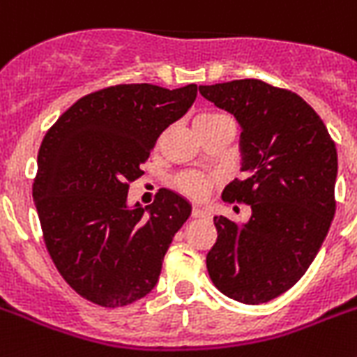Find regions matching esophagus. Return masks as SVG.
I'll return each instance as SVG.
<instances>
[{
  "label": "esophagus",
  "instance_id": "obj_1",
  "mask_svg": "<svg viewBox=\"0 0 357 357\" xmlns=\"http://www.w3.org/2000/svg\"><path fill=\"white\" fill-rule=\"evenodd\" d=\"M192 216L194 218H211V213L205 207H202V205H194Z\"/></svg>",
  "mask_w": 357,
  "mask_h": 357
}]
</instances>
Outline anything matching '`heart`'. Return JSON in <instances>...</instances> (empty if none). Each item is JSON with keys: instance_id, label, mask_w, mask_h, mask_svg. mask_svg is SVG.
Masks as SVG:
<instances>
[{"instance_id": "1", "label": "heart", "mask_w": 357, "mask_h": 357, "mask_svg": "<svg viewBox=\"0 0 357 357\" xmlns=\"http://www.w3.org/2000/svg\"><path fill=\"white\" fill-rule=\"evenodd\" d=\"M224 119L227 117L222 115V113L205 112L196 117V123L194 124H213V123H218V121H224ZM208 185H211V181H208L205 176H202V174L188 172L178 178L179 190L187 194V196H190V198H204L208 190Z\"/></svg>"}]
</instances>
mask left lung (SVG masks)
Returning <instances> with one entry per match:
<instances>
[{
    "mask_svg": "<svg viewBox=\"0 0 357 357\" xmlns=\"http://www.w3.org/2000/svg\"><path fill=\"white\" fill-rule=\"evenodd\" d=\"M199 93L238 121L245 178L231 181L222 198L251 205L245 224L214 216L218 238L207 271L231 299L268 303L306 273L328 234L335 143L314 108L288 89L244 78L199 86Z\"/></svg>",
    "mask_w": 357,
    "mask_h": 357,
    "instance_id": "1",
    "label": "left lung"
}]
</instances>
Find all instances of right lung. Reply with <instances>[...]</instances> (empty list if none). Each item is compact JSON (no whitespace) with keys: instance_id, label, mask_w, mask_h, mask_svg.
Listing matches in <instances>:
<instances>
[{"instance_id":"add662e5","label":"right lung","mask_w":357,"mask_h":357,"mask_svg":"<svg viewBox=\"0 0 357 357\" xmlns=\"http://www.w3.org/2000/svg\"><path fill=\"white\" fill-rule=\"evenodd\" d=\"M196 95V84H119L78 98L45 133L34 205L54 266L84 299L119 308L158 284L165 253L192 207L169 188H159L149 207H128V188L161 132Z\"/></svg>"}]
</instances>
